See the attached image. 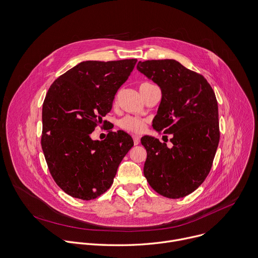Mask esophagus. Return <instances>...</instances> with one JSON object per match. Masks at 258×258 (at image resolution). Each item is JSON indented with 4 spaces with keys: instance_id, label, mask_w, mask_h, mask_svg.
<instances>
[{
    "instance_id": "obj_1",
    "label": "esophagus",
    "mask_w": 258,
    "mask_h": 258,
    "mask_svg": "<svg viewBox=\"0 0 258 258\" xmlns=\"http://www.w3.org/2000/svg\"><path fill=\"white\" fill-rule=\"evenodd\" d=\"M133 139H134V144L135 145H138L140 143V137L139 136H133Z\"/></svg>"
}]
</instances>
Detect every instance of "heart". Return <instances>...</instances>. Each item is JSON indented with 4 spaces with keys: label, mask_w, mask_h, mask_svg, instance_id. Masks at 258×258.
<instances>
[{
    "label": "heart",
    "mask_w": 258,
    "mask_h": 258,
    "mask_svg": "<svg viewBox=\"0 0 258 258\" xmlns=\"http://www.w3.org/2000/svg\"><path fill=\"white\" fill-rule=\"evenodd\" d=\"M149 85H151V84L144 83L141 85L140 89L145 88ZM119 123L122 128H124L127 132H132V133H141L145 127V121L143 119H140V118L134 117V116H125L120 120Z\"/></svg>",
    "instance_id": "b5f03b06"
}]
</instances>
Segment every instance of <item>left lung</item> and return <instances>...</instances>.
Masks as SVG:
<instances>
[{
  "label": "left lung",
  "instance_id": "left-lung-1",
  "mask_svg": "<svg viewBox=\"0 0 258 258\" xmlns=\"http://www.w3.org/2000/svg\"><path fill=\"white\" fill-rule=\"evenodd\" d=\"M137 68L161 89L153 127L172 135V148L152 137L141 139L147 151L144 175L158 194L171 199L185 197L205 180L216 153L219 122L215 94L200 73L172 59L140 61Z\"/></svg>",
  "mask_w": 258,
  "mask_h": 258
}]
</instances>
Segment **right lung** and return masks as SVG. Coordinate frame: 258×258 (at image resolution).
<instances>
[{"label": "right lung", "mask_w": 258, "mask_h": 258, "mask_svg": "<svg viewBox=\"0 0 258 258\" xmlns=\"http://www.w3.org/2000/svg\"><path fill=\"white\" fill-rule=\"evenodd\" d=\"M137 59L84 61L51 85L43 104L42 149L57 185L68 195L93 200L111 187L117 168L134 146L130 135L109 131L103 141L91 134L107 120L118 89Z\"/></svg>", "instance_id": "right-lung-1"}]
</instances>
